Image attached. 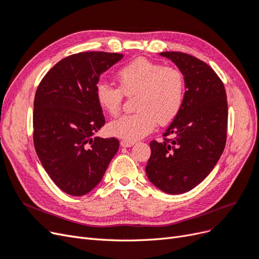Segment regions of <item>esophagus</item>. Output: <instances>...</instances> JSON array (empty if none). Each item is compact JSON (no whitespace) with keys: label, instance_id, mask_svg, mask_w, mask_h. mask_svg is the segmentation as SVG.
Instances as JSON below:
<instances>
[{"label":"esophagus","instance_id":"34e87169","mask_svg":"<svg viewBox=\"0 0 259 259\" xmlns=\"http://www.w3.org/2000/svg\"><path fill=\"white\" fill-rule=\"evenodd\" d=\"M135 145V142H130V140H121V146L124 148H130Z\"/></svg>","mask_w":259,"mask_h":259}]
</instances>
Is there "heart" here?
<instances>
[{
  "label": "heart",
  "mask_w": 259,
  "mask_h": 259,
  "mask_svg": "<svg viewBox=\"0 0 259 259\" xmlns=\"http://www.w3.org/2000/svg\"><path fill=\"white\" fill-rule=\"evenodd\" d=\"M117 88L99 83L96 99L99 107L111 116L122 110L124 96L133 97L135 113L123 115L108 125L110 135L124 140L140 139L150 134L155 122H170L182 109L185 98V76L176 67L163 66L137 58L116 73Z\"/></svg>",
  "instance_id": "1"
}]
</instances>
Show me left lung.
Here are the masks:
<instances>
[{"instance_id": "obj_1", "label": "left lung", "mask_w": 259, "mask_h": 259, "mask_svg": "<svg viewBox=\"0 0 259 259\" xmlns=\"http://www.w3.org/2000/svg\"><path fill=\"white\" fill-rule=\"evenodd\" d=\"M160 55L183 72L187 91L163 142L150 143L146 173L160 190L179 194L204 180L224 152L228 104L223 81L204 61L180 52Z\"/></svg>"}]
</instances>
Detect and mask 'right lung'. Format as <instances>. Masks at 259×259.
Here are the masks:
<instances>
[{
  "label": "right lung",
  "instance_id": "obj_1",
  "mask_svg": "<svg viewBox=\"0 0 259 259\" xmlns=\"http://www.w3.org/2000/svg\"><path fill=\"white\" fill-rule=\"evenodd\" d=\"M122 54L84 52L57 62L37 86L33 144L51 179L64 192L81 197L92 191L119 149L114 137L92 136L105 125L96 99L103 72Z\"/></svg>",
  "mask_w": 259,
  "mask_h": 259
}]
</instances>
